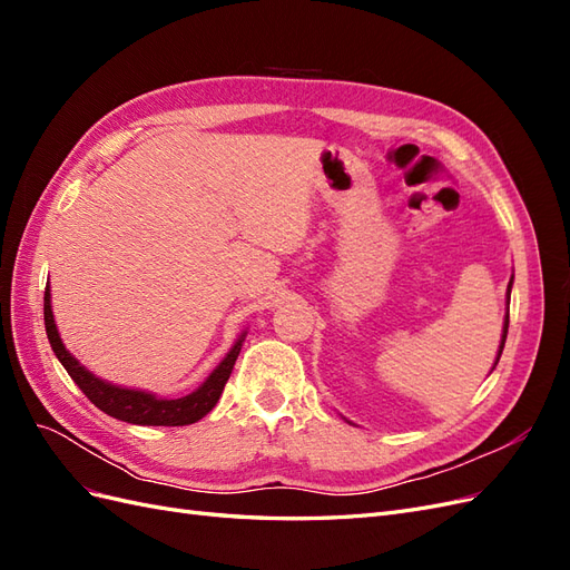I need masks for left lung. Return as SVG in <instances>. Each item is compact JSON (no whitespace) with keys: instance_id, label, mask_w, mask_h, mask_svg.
I'll list each match as a JSON object with an SVG mask.
<instances>
[{"instance_id":"8db88e82","label":"left lung","mask_w":570,"mask_h":570,"mask_svg":"<svg viewBox=\"0 0 570 570\" xmlns=\"http://www.w3.org/2000/svg\"><path fill=\"white\" fill-rule=\"evenodd\" d=\"M513 281V278H511ZM511 281H509V295H511ZM507 333H509V314L504 316V333H502V344H499V352H497V358H494V366L499 364V356H502V350H504V342H507ZM492 366V368H494Z\"/></svg>"}]
</instances>
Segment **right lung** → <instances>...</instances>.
<instances>
[{
    "mask_svg": "<svg viewBox=\"0 0 570 570\" xmlns=\"http://www.w3.org/2000/svg\"><path fill=\"white\" fill-rule=\"evenodd\" d=\"M45 331H47L51 350H55L61 366L66 368L68 375L73 377V383L82 390V394L88 396L97 409L109 413V416L126 423H135V425H189L204 419L220 400V392L228 383L237 354L243 350V342L247 335L243 333L237 337L226 358L220 361V364L212 371V375L206 377L195 392L180 396V400H161V396L151 392L128 390V387H118L101 381V377L80 366V361L76 356L68 354V350L63 347V342L59 337L55 314H51L49 283L45 289Z\"/></svg>",
    "mask_w": 570,
    "mask_h": 570,
    "instance_id": "add662e5",
    "label": "right lung"
}]
</instances>
